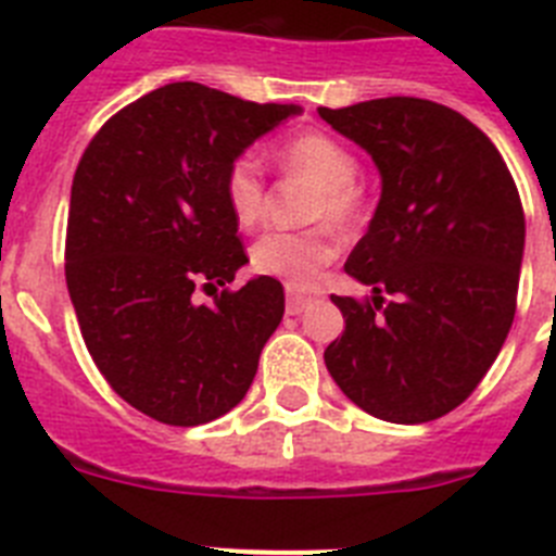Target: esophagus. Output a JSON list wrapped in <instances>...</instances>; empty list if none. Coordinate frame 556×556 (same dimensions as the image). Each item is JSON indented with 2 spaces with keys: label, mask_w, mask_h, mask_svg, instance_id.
Instances as JSON below:
<instances>
[{
  "label": "esophagus",
  "mask_w": 556,
  "mask_h": 556,
  "mask_svg": "<svg viewBox=\"0 0 556 556\" xmlns=\"http://www.w3.org/2000/svg\"><path fill=\"white\" fill-rule=\"evenodd\" d=\"M308 303H312V292H301V289L287 287V314H301Z\"/></svg>",
  "instance_id": "obj_1"
}]
</instances>
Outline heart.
Here are the masks:
<instances>
[{"mask_svg":"<svg viewBox=\"0 0 556 556\" xmlns=\"http://www.w3.org/2000/svg\"><path fill=\"white\" fill-rule=\"evenodd\" d=\"M275 161L287 175L314 186L306 205L308 223L328 219L337 228H353L358 223L365 208L356 184L358 161L342 141L320 130L298 132L275 147ZM223 194L239 228L250 230L267 217V184L250 155L230 161L223 178ZM337 236L328 225H314L308 230H273L253 244L250 264L258 275L278 278L289 289H308L337 258Z\"/></svg>","mask_w":556,"mask_h":556,"instance_id":"heart-1","label":"heart"}]
</instances>
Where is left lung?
Listing matches in <instances>:
<instances>
[{"label":"left lung","instance_id":"left-lung-1","mask_svg":"<svg viewBox=\"0 0 556 556\" xmlns=\"http://www.w3.org/2000/svg\"><path fill=\"white\" fill-rule=\"evenodd\" d=\"M320 116L381 172L370 228L345 262L372 298L331 294L345 331L326 367L367 415L429 424L479 387L513 328L527 239L518 189L493 141L440 102L384 97Z\"/></svg>","mask_w":556,"mask_h":556}]
</instances>
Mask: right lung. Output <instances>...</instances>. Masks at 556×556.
Here are the masks:
<instances>
[{
    "label": "right lung",
    "instance_id": "right-lung-1",
    "mask_svg": "<svg viewBox=\"0 0 556 556\" xmlns=\"http://www.w3.org/2000/svg\"><path fill=\"white\" fill-rule=\"evenodd\" d=\"M301 105L169 83L100 127L72 180L66 287L108 384L166 426L233 409L283 317L281 281L248 264L223 194L225 169ZM215 294L198 304L193 289Z\"/></svg>",
    "mask_w": 556,
    "mask_h": 556
}]
</instances>
